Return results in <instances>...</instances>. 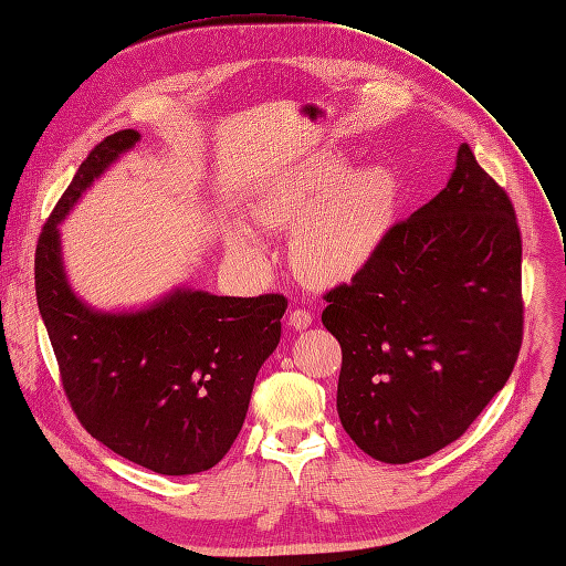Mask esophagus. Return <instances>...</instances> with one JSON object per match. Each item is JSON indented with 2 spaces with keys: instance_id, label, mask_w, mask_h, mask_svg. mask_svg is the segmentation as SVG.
<instances>
[{
  "instance_id": "obj_1",
  "label": "esophagus",
  "mask_w": 566,
  "mask_h": 566,
  "mask_svg": "<svg viewBox=\"0 0 566 566\" xmlns=\"http://www.w3.org/2000/svg\"><path fill=\"white\" fill-rule=\"evenodd\" d=\"M287 324L293 328H307L312 324V314L307 310H293L291 316H287Z\"/></svg>"
}]
</instances>
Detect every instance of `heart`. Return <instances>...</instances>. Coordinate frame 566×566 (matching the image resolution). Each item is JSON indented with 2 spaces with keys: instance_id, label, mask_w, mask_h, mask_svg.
<instances>
[{
  "instance_id": "b5f03b06",
  "label": "heart",
  "mask_w": 566,
  "mask_h": 566,
  "mask_svg": "<svg viewBox=\"0 0 566 566\" xmlns=\"http://www.w3.org/2000/svg\"><path fill=\"white\" fill-rule=\"evenodd\" d=\"M398 182L387 168H367L343 177V165L291 175L273 182L254 201V218L264 228L296 226L293 259L307 281L328 285L360 271L394 223ZM230 250L259 264L264 247L254 232L238 228Z\"/></svg>"
}]
</instances>
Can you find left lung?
<instances>
[{
  "label": "left lung",
  "instance_id": "1",
  "mask_svg": "<svg viewBox=\"0 0 566 566\" xmlns=\"http://www.w3.org/2000/svg\"><path fill=\"white\" fill-rule=\"evenodd\" d=\"M340 343L336 408L371 459L410 463L459 439L521 350V232L506 191L461 144L447 187L324 295Z\"/></svg>",
  "mask_w": 566,
  "mask_h": 566
}]
</instances>
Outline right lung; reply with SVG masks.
Here are the masks:
<instances>
[{
  "label": "right lung",
  "mask_w": 566,
  "mask_h": 566,
  "mask_svg": "<svg viewBox=\"0 0 566 566\" xmlns=\"http://www.w3.org/2000/svg\"><path fill=\"white\" fill-rule=\"evenodd\" d=\"M139 139L134 129L115 132L78 165L38 238V310L86 432L148 471L191 475L213 468L238 439L259 367L281 340L287 300L177 287L139 312H95L76 297L57 226Z\"/></svg>",
  "instance_id": "obj_1"
}]
</instances>
